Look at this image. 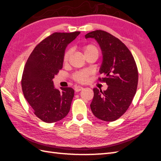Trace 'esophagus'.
Instances as JSON below:
<instances>
[{
	"label": "esophagus",
	"instance_id": "1",
	"mask_svg": "<svg viewBox=\"0 0 161 161\" xmlns=\"http://www.w3.org/2000/svg\"><path fill=\"white\" fill-rule=\"evenodd\" d=\"M83 89H84V88L81 87V86H75V91H76V92H79V91H82Z\"/></svg>",
	"mask_w": 161,
	"mask_h": 161
}]
</instances>
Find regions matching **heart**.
<instances>
[{
  "label": "heart",
  "instance_id": "1",
  "mask_svg": "<svg viewBox=\"0 0 161 161\" xmlns=\"http://www.w3.org/2000/svg\"><path fill=\"white\" fill-rule=\"evenodd\" d=\"M72 53V50L70 49L67 50L64 54V62H66V61L69 59V57ZM84 54H88V53H95L98 54L99 51L97 47L93 44H89V45H87L84 47ZM90 77V72L88 70H82L80 72H77L75 73L73 75V77L75 80L80 83H86L87 81L89 80Z\"/></svg>",
  "mask_w": 161,
  "mask_h": 161
}]
</instances>
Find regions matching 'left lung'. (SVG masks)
Returning <instances> with one entry per match:
<instances>
[{
  "instance_id": "obj_1",
  "label": "left lung",
  "mask_w": 161,
  "mask_h": 161,
  "mask_svg": "<svg viewBox=\"0 0 161 161\" xmlns=\"http://www.w3.org/2000/svg\"><path fill=\"white\" fill-rule=\"evenodd\" d=\"M94 39L100 47L102 62L100 73L108 88H93L91 109L95 117L107 122L115 121L125 114L136 93L138 68L134 58L120 40L107 32L95 30L85 35Z\"/></svg>"
}]
</instances>
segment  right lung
Instances as JSON below:
<instances>
[{"label": "right lung", "mask_w": 161, "mask_h": 161, "mask_svg": "<svg viewBox=\"0 0 161 161\" xmlns=\"http://www.w3.org/2000/svg\"><path fill=\"white\" fill-rule=\"evenodd\" d=\"M80 34L53 33L35 47L24 67L21 80L24 97L43 122L59 121L70 111L73 88L58 89L53 79L63 68L66 47Z\"/></svg>", "instance_id": "add662e5"}]
</instances>
